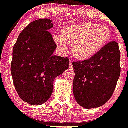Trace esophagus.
<instances>
[{"label": "esophagus", "instance_id": "1", "mask_svg": "<svg viewBox=\"0 0 128 128\" xmlns=\"http://www.w3.org/2000/svg\"><path fill=\"white\" fill-rule=\"evenodd\" d=\"M69 68L70 69H73V65H72V61H69Z\"/></svg>", "mask_w": 128, "mask_h": 128}]
</instances>
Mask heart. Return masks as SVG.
<instances>
[{"mask_svg":"<svg viewBox=\"0 0 128 128\" xmlns=\"http://www.w3.org/2000/svg\"><path fill=\"white\" fill-rule=\"evenodd\" d=\"M109 29L93 23H82L64 28L62 36L55 35L54 41L60 48L65 50L72 45L73 54L81 60L89 58L108 42Z\"/></svg>","mask_w":128,"mask_h":128,"instance_id":"heart-1","label":"heart"}]
</instances>
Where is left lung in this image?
<instances>
[{
	"mask_svg": "<svg viewBox=\"0 0 128 128\" xmlns=\"http://www.w3.org/2000/svg\"><path fill=\"white\" fill-rule=\"evenodd\" d=\"M118 44L111 41L90 58L73 62L74 95L82 107H99L111 98L120 76Z\"/></svg>",
	"mask_w": 128,
	"mask_h": 128,
	"instance_id": "8db88e82",
	"label": "left lung"
}]
</instances>
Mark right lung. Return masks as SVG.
<instances>
[{"label":"right lung","instance_id":"right-lung-1","mask_svg":"<svg viewBox=\"0 0 128 128\" xmlns=\"http://www.w3.org/2000/svg\"><path fill=\"white\" fill-rule=\"evenodd\" d=\"M52 20L40 19L23 30L13 48L11 74L18 94L32 105L44 103L53 91V82L69 68L68 58L53 55L56 44Z\"/></svg>","mask_w":128,"mask_h":128}]
</instances>
